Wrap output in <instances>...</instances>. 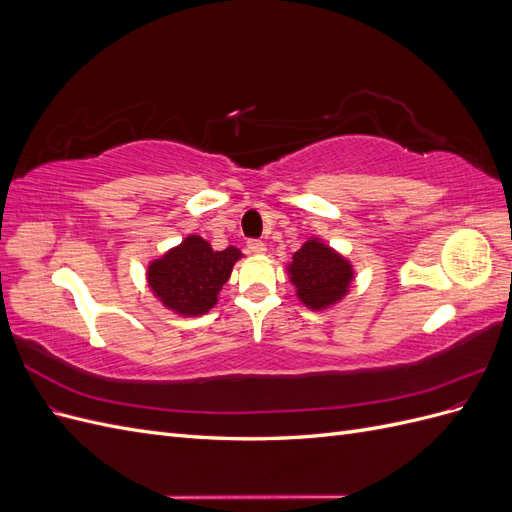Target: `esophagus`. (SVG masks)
Masks as SVG:
<instances>
[{
    "mask_svg": "<svg viewBox=\"0 0 512 512\" xmlns=\"http://www.w3.org/2000/svg\"><path fill=\"white\" fill-rule=\"evenodd\" d=\"M247 250H250L252 254H265L267 252V245H265V241L252 239V241H247Z\"/></svg>",
    "mask_w": 512,
    "mask_h": 512,
    "instance_id": "obj_1",
    "label": "esophagus"
}]
</instances>
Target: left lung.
I'll return each mask as SVG.
<instances>
[{
    "label": "left lung",
    "instance_id": "8db88e82",
    "mask_svg": "<svg viewBox=\"0 0 512 512\" xmlns=\"http://www.w3.org/2000/svg\"><path fill=\"white\" fill-rule=\"evenodd\" d=\"M290 282L297 288L299 301L314 312H322L342 301L350 292L354 269L350 260L335 252L318 237L307 239L288 262Z\"/></svg>",
    "mask_w": 512,
    "mask_h": 512
}]
</instances>
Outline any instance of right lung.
<instances>
[{
    "instance_id": "1",
    "label": "right lung",
    "mask_w": 512,
    "mask_h": 512,
    "mask_svg": "<svg viewBox=\"0 0 512 512\" xmlns=\"http://www.w3.org/2000/svg\"><path fill=\"white\" fill-rule=\"evenodd\" d=\"M241 256L235 245L215 252L209 241L190 235L149 262L147 284L170 312L203 316L218 303L220 290Z\"/></svg>"
}]
</instances>
